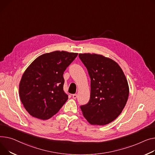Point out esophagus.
Returning a JSON list of instances; mask_svg holds the SVG:
<instances>
[{
  "label": "esophagus",
  "mask_w": 155,
  "mask_h": 155,
  "mask_svg": "<svg viewBox=\"0 0 155 155\" xmlns=\"http://www.w3.org/2000/svg\"><path fill=\"white\" fill-rule=\"evenodd\" d=\"M72 97H73L74 99H76L77 98V94H74L73 95H72Z\"/></svg>",
  "instance_id": "1"
}]
</instances>
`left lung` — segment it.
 I'll list each match as a JSON object with an SVG mask.
<instances>
[{
  "mask_svg": "<svg viewBox=\"0 0 155 155\" xmlns=\"http://www.w3.org/2000/svg\"><path fill=\"white\" fill-rule=\"evenodd\" d=\"M91 80L90 98L80 106L91 125H105L115 120L125 108L129 95L126 77L113 60L95 54H79Z\"/></svg>",
  "mask_w": 155,
  "mask_h": 155,
  "instance_id": "8db88e82",
  "label": "left lung"
}]
</instances>
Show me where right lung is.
Here are the masks:
<instances>
[{"mask_svg":"<svg viewBox=\"0 0 155 155\" xmlns=\"http://www.w3.org/2000/svg\"><path fill=\"white\" fill-rule=\"evenodd\" d=\"M77 55L55 51L41 55L27 67L19 84V96L31 116L48 120L62 107L68 100L64 72Z\"/></svg>","mask_w":155,"mask_h":155,"instance_id":"1","label":"right lung"}]
</instances>
